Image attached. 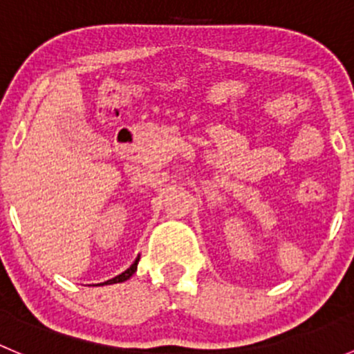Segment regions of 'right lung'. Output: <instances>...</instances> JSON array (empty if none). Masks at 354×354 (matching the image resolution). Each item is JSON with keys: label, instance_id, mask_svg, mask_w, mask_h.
I'll return each instance as SVG.
<instances>
[{"label": "right lung", "instance_id": "right-lung-1", "mask_svg": "<svg viewBox=\"0 0 354 354\" xmlns=\"http://www.w3.org/2000/svg\"><path fill=\"white\" fill-rule=\"evenodd\" d=\"M138 259H140V257H138ZM138 259L135 260L133 263H131V266H130V269H127V270H124V272H121L120 276L113 277V279L106 281V283H102V284H114V283H123V281L130 279V277L133 276V274H135V270H137V263H138Z\"/></svg>", "mask_w": 354, "mask_h": 354}]
</instances>
